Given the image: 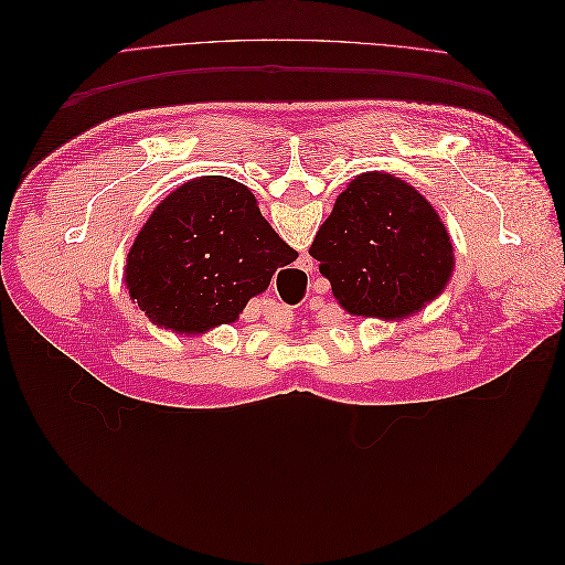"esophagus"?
Returning a JSON list of instances; mask_svg holds the SVG:
<instances>
[{
	"label": "esophagus",
	"instance_id": "obj_1",
	"mask_svg": "<svg viewBox=\"0 0 565 565\" xmlns=\"http://www.w3.org/2000/svg\"><path fill=\"white\" fill-rule=\"evenodd\" d=\"M301 264H303L306 270H313V259H309V256H306V259H301Z\"/></svg>",
	"mask_w": 565,
	"mask_h": 565
}]
</instances>
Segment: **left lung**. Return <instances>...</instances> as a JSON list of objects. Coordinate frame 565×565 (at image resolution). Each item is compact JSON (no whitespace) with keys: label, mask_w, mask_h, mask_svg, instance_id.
Returning <instances> with one entry per match:
<instances>
[{"label":"left lung","mask_w":565,"mask_h":565,"mask_svg":"<svg viewBox=\"0 0 565 565\" xmlns=\"http://www.w3.org/2000/svg\"><path fill=\"white\" fill-rule=\"evenodd\" d=\"M309 254L351 316L401 320L448 285L455 256L436 210L398 177H355Z\"/></svg>","instance_id":"1"}]
</instances>
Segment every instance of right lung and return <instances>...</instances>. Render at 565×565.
<instances>
[{
    "label": "right lung",
    "mask_w": 565,
    "mask_h": 565,
    "mask_svg": "<svg viewBox=\"0 0 565 565\" xmlns=\"http://www.w3.org/2000/svg\"><path fill=\"white\" fill-rule=\"evenodd\" d=\"M297 252L268 226L249 188L200 177L167 195L127 256L131 299L158 324L200 334L241 318Z\"/></svg>",
    "instance_id": "obj_1"
}]
</instances>
